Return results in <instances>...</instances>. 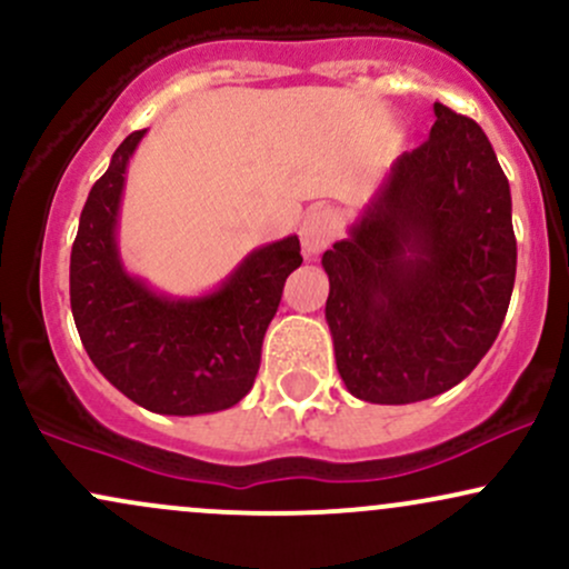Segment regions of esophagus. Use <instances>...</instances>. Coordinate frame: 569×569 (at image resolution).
Returning a JSON list of instances; mask_svg holds the SVG:
<instances>
[{
  "instance_id": "esophagus-1",
  "label": "esophagus",
  "mask_w": 569,
  "mask_h": 569,
  "mask_svg": "<svg viewBox=\"0 0 569 569\" xmlns=\"http://www.w3.org/2000/svg\"><path fill=\"white\" fill-rule=\"evenodd\" d=\"M339 230H342V219H339L335 208H312L305 217L302 227H299L307 257H318L337 238Z\"/></svg>"
}]
</instances>
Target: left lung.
<instances>
[{
	"instance_id": "obj_1",
	"label": "left lung",
	"mask_w": 569,
	"mask_h": 569,
	"mask_svg": "<svg viewBox=\"0 0 569 569\" xmlns=\"http://www.w3.org/2000/svg\"><path fill=\"white\" fill-rule=\"evenodd\" d=\"M350 238L323 253L339 377L369 403L455 388L498 339L516 278L511 189L471 117L433 103Z\"/></svg>"
}]
</instances>
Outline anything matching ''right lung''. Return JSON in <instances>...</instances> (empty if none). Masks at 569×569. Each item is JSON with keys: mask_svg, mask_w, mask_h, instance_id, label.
<instances>
[{"mask_svg": "<svg viewBox=\"0 0 569 569\" xmlns=\"http://www.w3.org/2000/svg\"><path fill=\"white\" fill-rule=\"evenodd\" d=\"M143 133L117 147L82 208L69 264L77 331L96 369L139 407L179 417L230 409L257 380L264 331L286 278L302 264L299 238L251 251L206 297H162L128 276L114 232L128 160Z\"/></svg>", "mask_w": 569, "mask_h": 569, "instance_id": "right-lung-1", "label": "right lung"}]
</instances>
